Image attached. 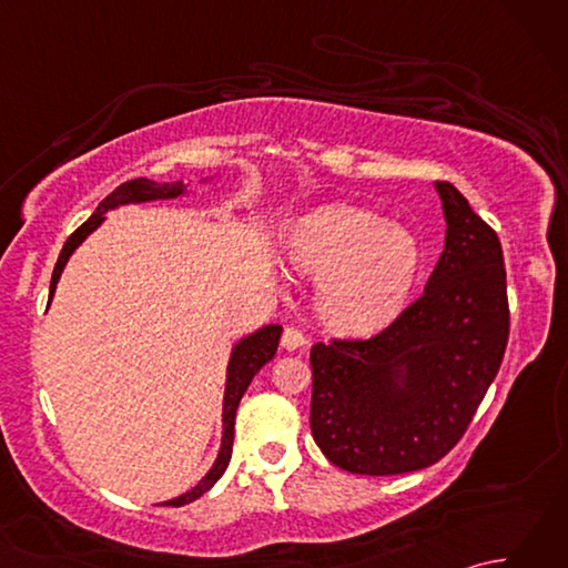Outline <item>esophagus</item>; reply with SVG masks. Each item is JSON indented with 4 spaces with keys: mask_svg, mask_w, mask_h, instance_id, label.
I'll use <instances>...</instances> for the list:
<instances>
[{
    "mask_svg": "<svg viewBox=\"0 0 568 568\" xmlns=\"http://www.w3.org/2000/svg\"><path fill=\"white\" fill-rule=\"evenodd\" d=\"M281 346L285 348V352H303V348L307 346V336L303 332H297L295 327H285Z\"/></svg>",
    "mask_w": 568,
    "mask_h": 568,
    "instance_id": "obj_1",
    "label": "esophagus"
}]
</instances>
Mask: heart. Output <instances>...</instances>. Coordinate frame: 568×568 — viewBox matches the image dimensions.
I'll return each instance as SVG.
<instances>
[{
    "instance_id": "1",
    "label": "heart",
    "mask_w": 568,
    "mask_h": 568,
    "mask_svg": "<svg viewBox=\"0 0 568 568\" xmlns=\"http://www.w3.org/2000/svg\"><path fill=\"white\" fill-rule=\"evenodd\" d=\"M287 256L295 271L324 277L322 320L344 334L383 327L400 307L417 265L413 239L352 204L305 214L293 229Z\"/></svg>"
}]
</instances>
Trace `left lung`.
Here are the masks:
<instances>
[{"instance_id": "1", "label": "left lung", "mask_w": 568, "mask_h": 568, "mask_svg": "<svg viewBox=\"0 0 568 568\" xmlns=\"http://www.w3.org/2000/svg\"><path fill=\"white\" fill-rule=\"evenodd\" d=\"M434 187L446 239L425 293L371 339L310 352L312 437L348 474L437 464L464 437L508 346L500 239L452 183Z\"/></svg>"}]
</instances>
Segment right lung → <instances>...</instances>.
<instances>
[{
    "mask_svg": "<svg viewBox=\"0 0 568 568\" xmlns=\"http://www.w3.org/2000/svg\"><path fill=\"white\" fill-rule=\"evenodd\" d=\"M185 192V185L180 183H153V180L146 178H136V180H129V183L119 185L112 195H106L100 207L94 210V214L90 216L88 222L82 226H78L75 232H72L65 241L63 251H60L58 263L53 268V277H51V297L55 293V285H58V277L63 273L68 258L72 256V251H75L84 239H88L94 229H98L104 222V212H110L114 207H122V204H136V202H151V200H171L178 197ZM281 334L283 327L281 324H268V327H263L258 332H253L248 336H244L232 352V358H229V368H226V390H224V413H222V446H220V456H216L214 466L207 470V476H204L200 484L183 493V496H178L173 500H168L163 505H173V508H180V505H187L192 500H197L200 496H204L216 480L222 478V474L229 466V458H232V444H234V419H236V407L241 403V397H244L248 383L253 381V376L268 364V361L275 356L277 352V342H281Z\"/></svg>",
    "mask_w": 568,
    "mask_h": 568,
    "instance_id": "add662e5",
    "label": "right lung"
}]
</instances>
